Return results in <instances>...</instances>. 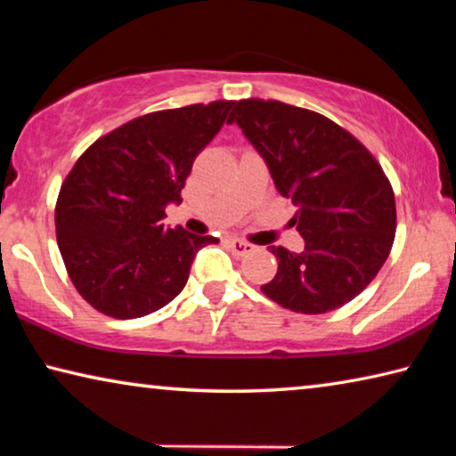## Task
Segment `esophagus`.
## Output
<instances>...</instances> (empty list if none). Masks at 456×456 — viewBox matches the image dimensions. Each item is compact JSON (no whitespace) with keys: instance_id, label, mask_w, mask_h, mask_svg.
<instances>
[{"instance_id":"34e87169","label":"esophagus","mask_w":456,"mask_h":456,"mask_svg":"<svg viewBox=\"0 0 456 456\" xmlns=\"http://www.w3.org/2000/svg\"><path fill=\"white\" fill-rule=\"evenodd\" d=\"M229 247H231V251H233L235 256H239V257L249 256V253L256 249V247H253L251 243L243 241V239H229Z\"/></svg>"}]
</instances>
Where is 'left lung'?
Returning a JSON list of instances; mask_svg holds the SVG:
<instances>
[{
  "label": "left lung",
  "instance_id": "left-lung-1",
  "mask_svg": "<svg viewBox=\"0 0 456 456\" xmlns=\"http://www.w3.org/2000/svg\"><path fill=\"white\" fill-rule=\"evenodd\" d=\"M265 160L305 249L275 247L280 267L261 291L299 314L352 302L380 272L396 231L395 192L380 165L350 133L305 108L241 100L229 117Z\"/></svg>",
  "mask_w": 456,
  "mask_h": 456
}]
</instances>
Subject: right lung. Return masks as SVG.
<instances>
[{
	"label": "right lung",
	"mask_w": 456,
	"mask_h": 456,
	"mask_svg": "<svg viewBox=\"0 0 456 456\" xmlns=\"http://www.w3.org/2000/svg\"><path fill=\"white\" fill-rule=\"evenodd\" d=\"M235 102L134 118L96 141L61 184L58 247L76 289L98 312L142 318L179 296L200 247L217 237L165 227L197 154Z\"/></svg>",
	"instance_id": "obj_1"
}]
</instances>
